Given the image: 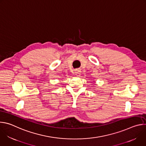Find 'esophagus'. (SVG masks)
<instances>
[{
	"mask_svg": "<svg viewBox=\"0 0 146 146\" xmlns=\"http://www.w3.org/2000/svg\"><path fill=\"white\" fill-rule=\"evenodd\" d=\"M74 74H75V76H76L77 77L80 76L81 75V70H80V69L76 70V71L74 72Z\"/></svg>",
	"mask_w": 146,
	"mask_h": 146,
	"instance_id": "esophagus-1",
	"label": "esophagus"
}]
</instances>
